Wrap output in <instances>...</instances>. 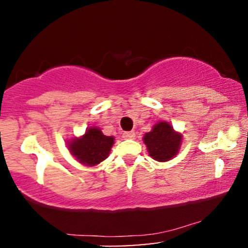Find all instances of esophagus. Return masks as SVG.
Instances as JSON below:
<instances>
[{
  "mask_svg": "<svg viewBox=\"0 0 248 248\" xmlns=\"http://www.w3.org/2000/svg\"><path fill=\"white\" fill-rule=\"evenodd\" d=\"M122 138L124 139V140H133L134 138H135V133L134 132H124L122 134Z\"/></svg>",
  "mask_w": 248,
  "mask_h": 248,
  "instance_id": "obj_1",
  "label": "esophagus"
}]
</instances>
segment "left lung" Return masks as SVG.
Masks as SVG:
<instances>
[{
  "label": "left lung",
  "mask_w": 248,
  "mask_h": 248,
  "mask_svg": "<svg viewBox=\"0 0 248 248\" xmlns=\"http://www.w3.org/2000/svg\"><path fill=\"white\" fill-rule=\"evenodd\" d=\"M143 142L148 153L155 161L167 162L177 155L182 135L166 121L157 122L149 133L144 134Z\"/></svg>",
  "instance_id": "8db88e82"
}]
</instances>
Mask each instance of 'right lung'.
I'll list each match as a JSON object with an SVG mask.
<instances>
[{
	"instance_id": "1",
	"label": "right lung",
	"mask_w": 248,
	"mask_h": 248,
	"mask_svg": "<svg viewBox=\"0 0 248 248\" xmlns=\"http://www.w3.org/2000/svg\"><path fill=\"white\" fill-rule=\"evenodd\" d=\"M113 143V136L104 135L98 127H90L84 135L69 142V149L81 164L94 167L108 157Z\"/></svg>"
}]
</instances>
